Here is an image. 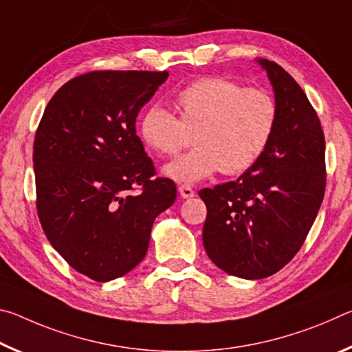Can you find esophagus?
Returning a JSON list of instances; mask_svg holds the SVG:
<instances>
[{"label": "esophagus", "mask_w": 352, "mask_h": 352, "mask_svg": "<svg viewBox=\"0 0 352 352\" xmlns=\"http://www.w3.org/2000/svg\"><path fill=\"white\" fill-rule=\"evenodd\" d=\"M178 192H180L182 199H190L194 197V190L190 186H188V184H182V186H178Z\"/></svg>", "instance_id": "1"}]
</instances>
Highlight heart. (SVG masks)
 Masks as SVG:
<instances>
[{
  "label": "heart",
  "mask_w": 352,
  "mask_h": 352,
  "mask_svg": "<svg viewBox=\"0 0 352 352\" xmlns=\"http://www.w3.org/2000/svg\"><path fill=\"white\" fill-rule=\"evenodd\" d=\"M178 118L153 107L141 119L140 135L158 157H172L194 142L195 148L163 169L178 183H195L220 170L239 175L253 168L275 135L279 107L261 87L223 77H201L175 98Z\"/></svg>",
  "instance_id": "obj_1"
}]
</instances>
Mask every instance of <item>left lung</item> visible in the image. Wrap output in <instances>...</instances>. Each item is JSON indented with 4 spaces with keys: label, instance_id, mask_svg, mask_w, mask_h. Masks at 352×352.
Here are the masks:
<instances>
[{
    "label": "left lung",
    "instance_id": "obj_1",
    "mask_svg": "<svg viewBox=\"0 0 352 352\" xmlns=\"http://www.w3.org/2000/svg\"><path fill=\"white\" fill-rule=\"evenodd\" d=\"M279 107L265 153L236 182L199 190L204 245L219 269L243 279L273 275L294 259L326 188L324 133L306 93L278 63L259 58Z\"/></svg>",
    "mask_w": 352,
    "mask_h": 352
}]
</instances>
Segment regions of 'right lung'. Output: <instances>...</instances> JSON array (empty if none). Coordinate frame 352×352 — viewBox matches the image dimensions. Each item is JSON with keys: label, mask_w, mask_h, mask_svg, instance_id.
<instances>
[{"label": "right lung", "mask_w": 352, "mask_h": 352, "mask_svg": "<svg viewBox=\"0 0 352 352\" xmlns=\"http://www.w3.org/2000/svg\"><path fill=\"white\" fill-rule=\"evenodd\" d=\"M168 76H77L51 98L35 133L41 228L76 272L98 283L126 275L144 259L155 217L175 201V183L153 178L155 166L135 127Z\"/></svg>", "instance_id": "add662e5"}]
</instances>
